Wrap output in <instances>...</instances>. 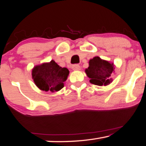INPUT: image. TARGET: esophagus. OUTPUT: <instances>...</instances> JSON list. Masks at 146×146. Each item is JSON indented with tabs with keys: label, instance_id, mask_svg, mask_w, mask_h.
<instances>
[{
	"label": "esophagus",
	"instance_id": "1",
	"mask_svg": "<svg viewBox=\"0 0 146 146\" xmlns=\"http://www.w3.org/2000/svg\"><path fill=\"white\" fill-rule=\"evenodd\" d=\"M72 68L73 70L77 71V70H80L81 69V67H80V65L75 64V65H73V66H72Z\"/></svg>",
	"mask_w": 146,
	"mask_h": 146
}]
</instances>
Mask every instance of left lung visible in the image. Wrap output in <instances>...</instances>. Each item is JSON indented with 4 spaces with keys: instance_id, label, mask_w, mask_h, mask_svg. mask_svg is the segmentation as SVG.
<instances>
[{
    "instance_id": "8db88e82",
    "label": "left lung",
    "mask_w": 146,
    "mask_h": 146,
    "mask_svg": "<svg viewBox=\"0 0 146 146\" xmlns=\"http://www.w3.org/2000/svg\"><path fill=\"white\" fill-rule=\"evenodd\" d=\"M115 69L114 63L95 56L89 61V66L85 70V72L90 78V83L99 86H106L113 82L111 77L115 72Z\"/></svg>"
}]
</instances>
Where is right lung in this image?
I'll return each mask as SVG.
<instances>
[{
	"mask_svg": "<svg viewBox=\"0 0 146 146\" xmlns=\"http://www.w3.org/2000/svg\"><path fill=\"white\" fill-rule=\"evenodd\" d=\"M68 75V68H62L53 60L36 65L31 71L35 84L45 92H54L60 90L64 87Z\"/></svg>",
	"mask_w": 146,
	"mask_h": 146,
	"instance_id": "1",
	"label": "right lung"
}]
</instances>
